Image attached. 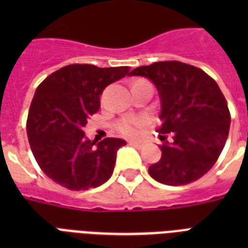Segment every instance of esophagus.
<instances>
[{"mask_svg":"<svg viewBox=\"0 0 248 248\" xmlns=\"http://www.w3.org/2000/svg\"><path fill=\"white\" fill-rule=\"evenodd\" d=\"M130 145L138 148V149H141V148L145 147V143H141V141H130Z\"/></svg>","mask_w":248,"mask_h":248,"instance_id":"obj_1","label":"esophagus"}]
</instances>
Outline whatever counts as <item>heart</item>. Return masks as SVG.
<instances>
[{
	"instance_id": "heart-1",
	"label": "heart",
	"mask_w": 248,
	"mask_h": 248,
	"mask_svg": "<svg viewBox=\"0 0 248 248\" xmlns=\"http://www.w3.org/2000/svg\"><path fill=\"white\" fill-rule=\"evenodd\" d=\"M147 124L145 117H126L118 124V130L121 134L128 138H136L143 132Z\"/></svg>"
}]
</instances>
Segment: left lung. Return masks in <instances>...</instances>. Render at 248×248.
<instances>
[{
    "instance_id": "8db88e82",
    "label": "left lung",
    "mask_w": 248,
    "mask_h": 248,
    "mask_svg": "<svg viewBox=\"0 0 248 248\" xmlns=\"http://www.w3.org/2000/svg\"><path fill=\"white\" fill-rule=\"evenodd\" d=\"M128 76L144 77L155 86L162 121L158 132H172V141L161 147V159L148 169L151 176L166 185L198 180L217 161L231 127L217 83L200 68L180 62L143 65Z\"/></svg>"
}]
</instances>
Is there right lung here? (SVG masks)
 I'll list each match as a JSON object with an SVG mask.
<instances>
[{
    "mask_svg": "<svg viewBox=\"0 0 248 248\" xmlns=\"http://www.w3.org/2000/svg\"><path fill=\"white\" fill-rule=\"evenodd\" d=\"M128 69L71 64L37 87L27 134L37 163L51 180L71 190H87L112 176L117 151L126 141L117 138L91 141L83 127L100 108L103 90Z\"/></svg>",
    "mask_w": 248,
    "mask_h": 248,
    "instance_id": "obj_1",
    "label": "right lung"
}]
</instances>
